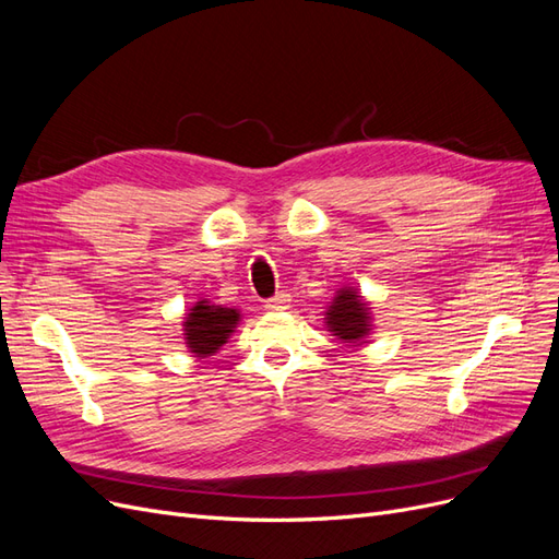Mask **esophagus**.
I'll list each match as a JSON object with an SVG mask.
<instances>
[{
	"instance_id": "obj_1",
	"label": "esophagus",
	"mask_w": 559,
	"mask_h": 559,
	"mask_svg": "<svg viewBox=\"0 0 559 559\" xmlns=\"http://www.w3.org/2000/svg\"><path fill=\"white\" fill-rule=\"evenodd\" d=\"M289 306H292V296L289 294H277L265 302V310L267 312H282V310H289Z\"/></svg>"
}]
</instances>
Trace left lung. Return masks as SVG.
<instances>
[{
  "mask_svg": "<svg viewBox=\"0 0 559 559\" xmlns=\"http://www.w3.org/2000/svg\"><path fill=\"white\" fill-rule=\"evenodd\" d=\"M326 329L337 341L349 343L352 347L364 345L366 335L370 333V308L357 289H345L333 296V302L326 310Z\"/></svg>",
  "mask_w": 559,
  "mask_h": 559,
  "instance_id": "8db88e82",
  "label": "left lung"
}]
</instances>
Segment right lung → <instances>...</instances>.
<instances>
[{
	"label": "right lung",
	"instance_id": "right-lung-1",
	"mask_svg": "<svg viewBox=\"0 0 559 559\" xmlns=\"http://www.w3.org/2000/svg\"><path fill=\"white\" fill-rule=\"evenodd\" d=\"M240 321V312L224 306H212L207 298L198 300L183 319V341L195 357L205 359L228 343Z\"/></svg>",
	"mask_w": 559,
	"mask_h": 559
}]
</instances>
